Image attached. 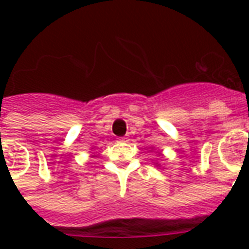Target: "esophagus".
Here are the masks:
<instances>
[{"label": "esophagus", "mask_w": 249, "mask_h": 249, "mask_svg": "<svg viewBox=\"0 0 249 249\" xmlns=\"http://www.w3.org/2000/svg\"><path fill=\"white\" fill-rule=\"evenodd\" d=\"M128 137H121V138H119L117 140V142H128Z\"/></svg>", "instance_id": "1"}]
</instances>
